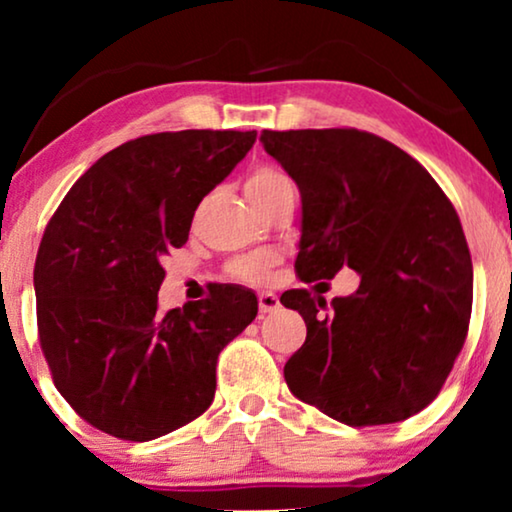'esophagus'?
Returning <instances> with one entry per match:
<instances>
[{
	"label": "esophagus",
	"mask_w": 512,
	"mask_h": 512,
	"mask_svg": "<svg viewBox=\"0 0 512 512\" xmlns=\"http://www.w3.org/2000/svg\"><path fill=\"white\" fill-rule=\"evenodd\" d=\"M258 310H261L263 314L279 310V298L275 296V293H270V291L258 293Z\"/></svg>",
	"instance_id": "esophagus-1"
}]
</instances>
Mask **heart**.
<instances>
[{"label": "heart", "mask_w": 512, "mask_h": 512, "mask_svg": "<svg viewBox=\"0 0 512 512\" xmlns=\"http://www.w3.org/2000/svg\"><path fill=\"white\" fill-rule=\"evenodd\" d=\"M286 186H291V179L286 177V174L272 170V167H258V170L251 172V177L247 179V195L258 207ZM272 265H275V258L270 254H254L237 258V261L230 263L228 272L233 277L242 279V282H265Z\"/></svg>", "instance_id": "obj_1"}]
</instances>
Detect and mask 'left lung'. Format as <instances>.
Here are the masks:
<instances>
[{
  "label": "left lung",
  "mask_w": 512,
  "mask_h": 512,
  "mask_svg": "<svg viewBox=\"0 0 512 512\" xmlns=\"http://www.w3.org/2000/svg\"><path fill=\"white\" fill-rule=\"evenodd\" d=\"M261 142L300 191L298 277H361L331 307L307 289L279 298L307 324L284 366L291 394L349 426L417 415L471 321L473 263L452 202L415 158L370 132L263 130Z\"/></svg>",
  "instance_id": "obj_1"
}]
</instances>
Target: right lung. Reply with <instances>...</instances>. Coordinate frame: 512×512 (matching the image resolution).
<instances>
[{
  "label": "right lung",
  "mask_w": 512,
  "mask_h": 512,
  "mask_svg": "<svg viewBox=\"0 0 512 512\" xmlns=\"http://www.w3.org/2000/svg\"><path fill=\"white\" fill-rule=\"evenodd\" d=\"M256 142V130H181L104 153L48 221L34 263L39 342L65 401L109 436L160 438L214 401L216 359L258 314L219 284L158 314L163 258Z\"/></svg>",
  "instance_id": "1"
}]
</instances>
